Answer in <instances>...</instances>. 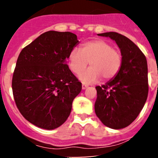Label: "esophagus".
Instances as JSON below:
<instances>
[{
	"label": "esophagus",
	"instance_id": "1",
	"mask_svg": "<svg viewBox=\"0 0 158 158\" xmlns=\"http://www.w3.org/2000/svg\"><path fill=\"white\" fill-rule=\"evenodd\" d=\"M88 85H86V84H85V83H82V85H81V88H82L83 90L85 89V88H88Z\"/></svg>",
	"mask_w": 158,
	"mask_h": 158
}]
</instances>
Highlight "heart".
<instances>
[{"label": "heart", "instance_id": "b5f03b06", "mask_svg": "<svg viewBox=\"0 0 158 158\" xmlns=\"http://www.w3.org/2000/svg\"><path fill=\"white\" fill-rule=\"evenodd\" d=\"M89 62L91 68L79 76L84 83H93L102 78L112 79L120 70L123 56L118 50L102 39H96L82 44L79 50L74 48L69 55V67L75 74H80Z\"/></svg>", "mask_w": 158, "mask_h": 158}]
</instances>
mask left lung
I'll list each match as a JSON object with an SVG mask.
<instances>
[{
  "instance_id": "obj_1",
  "label": "left lung",
  "mask_w": 158,
  "mask_h": 158,
  "mask_svg": "<svg viewBox=\"0 0 158 158\" xmlns=\"http://www.w3.org/2000/svg\"><path fill=\"white\" fill-rule=\"evenodd\" d=\"M114 40L120 49L123 64L115 78L97 86L95 113L105 126L120 129L135 121L148 93L146 58L133 41L115 32L98 34Z\"/></svg>"
}]
</instances>
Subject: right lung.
Here are the masks:
<instances>
[{
    "mask_svg": "<svg viewBox=\"0 0 158 158\" xmlns=\"http://www.w3.org/2000/svg\"><path fill=\"white\" fill-rule=\"evenodd\" d=\"M75 34L48 31L21 50L12 81L20 113L32 124L52 130L67 120L81 83L66 64L78 44Z\"/></svg>",
    "mask_w": 158,
    "mask_h": 158,
    "instance_id": "1",
    "label": "right lung"
}]
</instances>
